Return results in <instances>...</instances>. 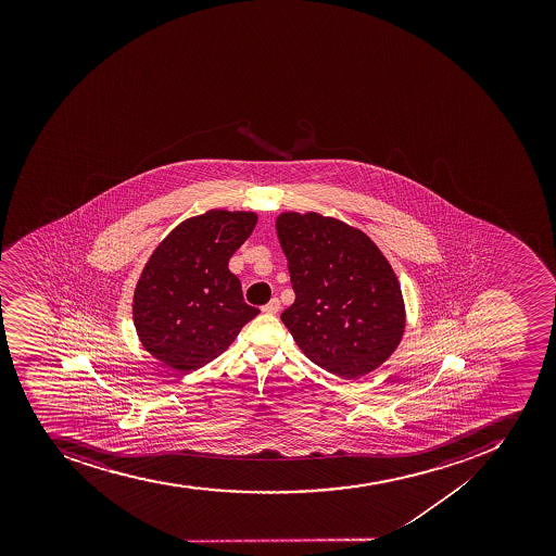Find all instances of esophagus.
<instances>
[{
  "instance_id": "esophagus-1",
  "label": "esophagus",
  "mask_w": 556,
  "mask_h": 556,
  "mask_svg": "<svg viewBox=\"0 0 556 556\" xmlns=\"http://www.w3.org/2000/svg\"><path fill=\"white\" fill-rule=\"evenodd\" d=\"M280 309V300L279 299H271L268 304L263 305L261 307V311L263 313H266V315H276L277 311Z\"/></svg>"
}]
</instances>
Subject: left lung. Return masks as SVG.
Here are the masks:
<instances>
[{"label":"left lung","mask_w":556,"mask_h":556,"mask_svg":"<svg viewBox=\"0 0 556 556\" xmlns=\"http://www.w3.org/2000/svg\"><path fill=\"white\" fill-rule=\"evenodd\" d=\"M276 227L295 291L280 319L300 350L343 379L379 368L405 329L399 279L379 247L318 213H282Z\"/></svg>","instance_id":"left-lung-1"}]
</instances>
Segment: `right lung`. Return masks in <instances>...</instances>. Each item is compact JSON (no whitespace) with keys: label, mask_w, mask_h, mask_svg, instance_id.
<instances>
[{"label":"right lung","mask_w":556,"mask_h":556,"mask_svg":"<svg viewBox=\"0 0 556 556\" xmlns=\"http://www.w3.org/2000/svg\"><path fill=\"white\" fill-rule=\"evenodd\" d=\"M256 222V213L212 210L182 222L156 247L134 296L135 327L149 354L193 371L257 316L227 266Z\"/></svg>","instance_id":"1"}]
</instances>
